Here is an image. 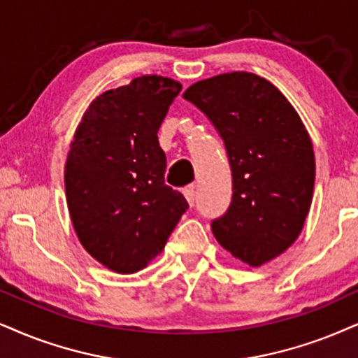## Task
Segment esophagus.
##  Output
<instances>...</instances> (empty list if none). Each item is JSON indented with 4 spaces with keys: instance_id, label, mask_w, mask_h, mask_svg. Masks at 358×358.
<instances>
[{
    "instance_id": "34e87169",
    "label": "esophagus",
    "mask_w": 358,
    "mask_h": 358,
    "mask_svg": "<svg viewBox=\"0 0 358 358\" xmlns=\"http://www.w3.org/2000/svg\"><path fill=\"white\" fill-rule=\"evenodd\" d=\"M183 194H185V198H187L188 205L193 206L194 205V187H187V188H185L183 189Z\"/></svg>"
}]
</instances>
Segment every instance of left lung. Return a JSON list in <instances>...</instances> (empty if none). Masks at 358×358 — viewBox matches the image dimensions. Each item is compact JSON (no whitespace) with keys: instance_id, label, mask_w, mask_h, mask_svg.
I'll return each instance as SVG.
<instances>
[{"instance_id":"left-lung-1","label":"left lung","mask_w":358,"mask_h":358,"mask_svg":"<svg viewBox=\"0 0 358 358\" xmlns=\"http://www.w3.org/2000/svg\"><path fill=\"white\" fill-rule=\"evenodd\" d=\"M183 97L216 127L233 171L231 205L211 223L213 234L236 259L259 268L292 246L309 213V132L284 94L252 72L198 80Z\"/></svg>"}]
</instances>
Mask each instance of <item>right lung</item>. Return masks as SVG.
Segmentation results:
<instances>
[{
	"label": "right lung",
	"instance_id": "1",
	"mask_svg": "<svg viewBox=\"0 0 358 358\" xmlns=\"http://www.w3.org/2000/svg\"><path fill=\"white\" fill-rule=\"evenodd\" d=\"M182 84L142 76L90 102L64 169L67 208L80 244L119 274L164 251L188 203L165 185L158 129Z\"/></svg>",
	"mask_w": 358,
	"mask_h": 358
}]
</instances>
